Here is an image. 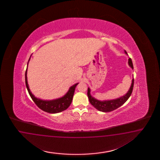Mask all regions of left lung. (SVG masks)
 Returning a JSON list of instances; mask_svg holds the SVG:
<instances>
[{
	"instance_id": "1",
	"label": "left lung",
	"mask_w": 160,
	"mask_h": 160,
	"mask_svg": "<svg viewBox=\"0 0 160 160\" xmlns=\"http://www.w3.org/2000/svg\"><path fill=\"white\" fill-rule=\"evenodd\" d=\"M124 53L127 54V53L126 50H124ZM128 65L130 68L133 69V64L132 60L130 58H128ZM133 77V76H132ZM134 78H132V82H131V86L130 87L128 91L127 92L126 94L124 96L118 97L117 98L112 99V100H97L96 98L92 97L91 95V90L89 87H88V91H87V96L89 100V102L91 103L92 106L94 107L97 110L100 112H110L113 111L117 109V108L121 106L122 104H124L127 100L130 97L131 93L132 92L133 86H134Z\"/></svg>"
}]
</instances>
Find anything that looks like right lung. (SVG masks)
<instances>
[{
  "label": "right lung",
  "instance_id": "1",
  "mask_svg": "<svg viewBox=\"0 0 160 160\" xmlns=\"http://www.w3.org/2000/svg\"><path fill=\"white\" fill-rule=\"evenodd\" d=\"M30 58H29L28 65H27V68L25 73V82H26L27 90L32 99L33 100V102L37 105V106L40 108L41 110L48 113H52V114L58 113L66 110L68 107L70 106V105L72 102L74 90L78 82L70 87L68 92H66L63 96L58 98L49 100H42L41 98L35 97L32 94V92H31L29 88V84L28 82V78H27L28 66V64H29Z\"/></svg>",
  "mask_w": 160,
  "mask_h": 160
}]
</instances>
